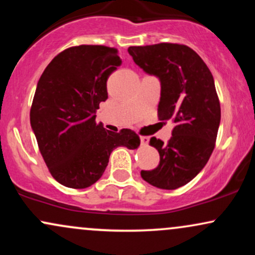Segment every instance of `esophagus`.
I'll use <instances>...</instances> for the list:
<instances>
[{
  "label": "esophagus",
  "mask_w": 255,
  "mask_h": 255,
  "mask_svg": "<svg viewBox=\"0 0 255 255\" xmlns=\"http://www.w3.org/2000/svg\"><path fill=\"white\" fill-rule=\"evenodd\" d=\"M148 137L147 136H140V141H141V145H147L148 144Z\"/></svg>",
  "instance_id": "obj_1"
}]
</instances>
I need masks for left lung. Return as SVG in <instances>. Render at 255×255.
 Here are the masks:
<instances>
[{
	"instance_id": "8db88e82",
	"label": "left lung",
	"mask_w": 255,
	"mask_h": 255,
	"mask_svg": "<svg viewBox=\"0 0 255 255\" xmlns=\"http://www.w3.org/2000/svg\"><path fill=\"white\" fill-rule=\"evenodd\" d=\"M128 52L146 74L159 79L158 118L175 124L166 144L150 139L160 160L153 170H141V177L157 188L176 189L203 170L215 148L221 122L215 80L201 57L187 45L129 46Z\"/></svg>"
}]
</instances>
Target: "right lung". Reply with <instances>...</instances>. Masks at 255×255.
<instances>
[{
	"label": "right lung",
	"mask_w": 255,
	"mask_h": 255,
	"mask_svg": "<svg viewBox=\"0 0 255 255\" xmlns=\"http://www.w3.org/2000/svg\"><path fill=\"white\" fill-rule=\"evenodd\" d=\"M120 64L114 48L73 46L60 52L38 81L31 127L49 171L63 186H92L103 175L114 148L139 147L133 130L114 133L96 124V110L108 98V78Z\"/></svg>",
	"instance_id": "1"
}]
</instances>
